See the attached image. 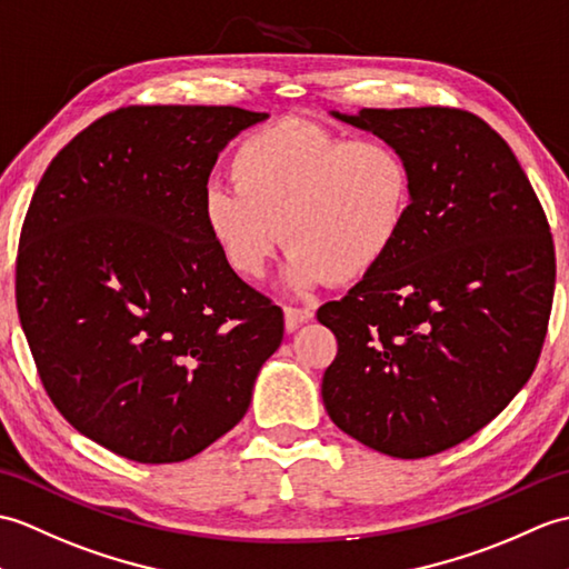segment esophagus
I'll use <instances>...</instances> for the list:
<instances>
[{
    "instance_id": "34e87169",
    "label": "esophagus",
    "mask_w": 569,
    "mask_h": 569,
    "mask_svg": "<svg viewBox=\"0 0 569 569\" xmlns=\"http://www.w3.org/2000/svg\"><path fill=\"white\" fill-rule=\"evenodd\" d=\"M313 319L311 309H297V307H284V328L287 331H297L301 323Z\"/></svg>"
}]
</instances>
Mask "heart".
<instances>
[{"mask_svg": "<svg viewBox=\"0 0 569 569\" xmlns=\"http://www.w3.org/2000/svg\"><path fill=\"white\" fill-rule=\"evenodd\" d=\"M229 178L201 194L213 248L231 272L258 280L282 238L295 292L368 277L399 243L411 209V170L395 143L305 119L250 131L233 148Z\"/></svg>", "mask_w": 569, "mask_h": 569, "instance_id": "1", "label": "heart"}]
</instances>
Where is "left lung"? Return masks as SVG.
Wrapping results in <instances>:
<instances>
[{
	"label": "left lung",
	"mask_w": 569,
	"mask_h": 569,
	"mask_svg": "<svg viewBox=\"0 0 569 569\" xmlns=\"http://www.w3.org/2000/svg\"><path fill=\"white\" fill-rule=\"evenodd\" d=\"M331 113L401 150L411 209L380 268L317 311L338 340L323 407L385 456H436L499 416L536 370L555 292L550 226L509 143L475 113Z\"/></svg>",
	"instance_id": "left-lung-1"
}]
</instances>
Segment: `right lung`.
<instances>
[{"label": "right lung", "mask_w": 569, "mask_h": 569, "mask_svg": "<svg viewBox=\"0 0 569 569\" xmlns=\"http://www.w3.org/2000/svg\"><path fill=\"white\" fill-rule=\"evenodd\" d=\"M268 113L123 107L50 160L27 211L17 307L50 401L94 443L182 462L243 419L282 309L201 223L221 150Z\"/></svg>", "instance_id": "add662e5"}]
</instances>
